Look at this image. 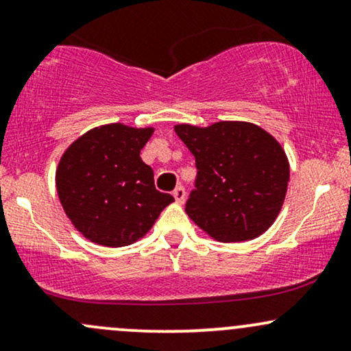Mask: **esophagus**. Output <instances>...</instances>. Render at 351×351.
<instances>
[{"mask_svg":"<svg viewBox=\"0 0 351 351\" xmlns=\"http://www.w3.org/2000/svg\"><path fill=\"white\" fill-rule=\"evenodd\" d=\"M173 196H175L176 203L183 204L184 203V198H186V193H184V188L183 186H176L175 191H173Z\"/></svg>","mask_w":351,"mask_h":351,"instance_id":"esophagus-1","label":"esophagus"}]
</instances>
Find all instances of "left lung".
Returning a JSON list of instances; mask_svg holds the SVG:
<instances>
[{"label":"left lung","instance_id":"obj_1","mask_svg":"<svg viewBox=\"0 0 351 351\" xmlns=\"http://www.w3.org/2000/svg\"><path fill=\"white\" fill-rule=\"evenodd\" d=\"M175 132L198 168L196 189L186 201L195 224L221 243H241L267 231L279 216L291 176L280 143L249 122L180 123Z\"/></svg>","mask_w":351,"mask_h":351}]
</instances>
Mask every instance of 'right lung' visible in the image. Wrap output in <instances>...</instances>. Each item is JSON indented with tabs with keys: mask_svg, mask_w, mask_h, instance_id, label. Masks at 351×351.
Wrapping results in <instances>:
<instances>
[{
	"mask_svg": "<svg viewBox=\"0 0 351 351\" xmlns=\"http://www.w3.org/2000/svg\"><path fill=\"white\" fill-rule=\"evenodd\" d=\"M153 128L123 123L95 127L60 156L56 188L75 229L95 244L122 247L150 231L175 198L155 188L140 150Z\"/></svg>",
	"mask_w": 351,
	"mask_h": 351,
	"instance_id": "obj_1",
	"label": "right lung"
}]
</instances>
